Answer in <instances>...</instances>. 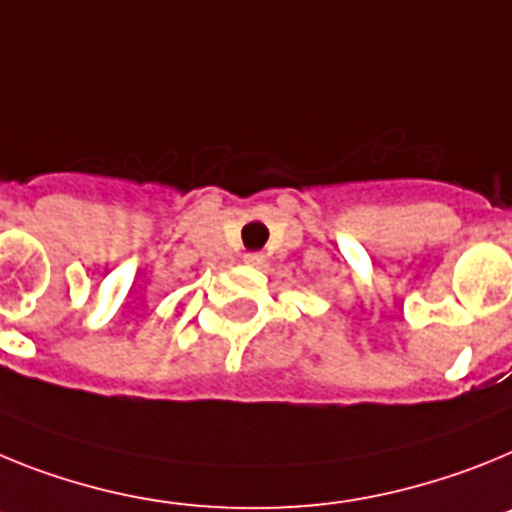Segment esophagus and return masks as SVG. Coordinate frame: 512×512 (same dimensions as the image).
Masks as SVG:
<instances>
[{"label": "esophagus", "mask_w": 512, "mask_h": 512, "mask_svg": "<svg viewBox=\"0 0 512 512\" xmlns=\"http://www.w3.org/2000/svg\"><path fill=\"white\" fill-rule=\"evenodd\" d=\"M244 265H250V268H262V265H265V255H262V252H247V255H244Z\"/></svg>", "instance_id": "1"}]
</instances>
